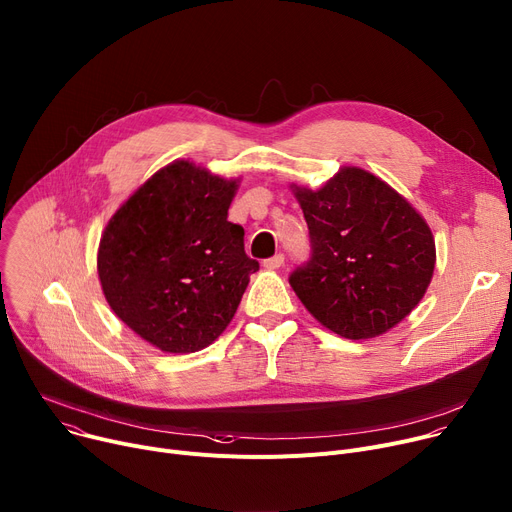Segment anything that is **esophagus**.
<instances>
[{
    "label": "esophagus",
    "mask_w": 512,
    "mask_h": 512,
    "mask_svg": "<svg viewBox=\"0 0 512 512\" xmlns=\"http://www.w3.org/2000/svg\"><path fill=\"white\" fill-rule=\"evenodd\" d=\"M262 264H264V268H268V270L281 268V266L285 264V256H283V254H274L272 258H266Z\"/></svg>",
    "instance_id": "obj_1"
}]
</instances>
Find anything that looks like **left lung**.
Wrapping results in <instances>:
<instances>
[{
  "instance_id": "obj_1",
  "label": "left lung",
  "mask_w": 512,
  "mask_h": 512,
  "mask_svg": "<svg viewBox=\"0 0 512 512\" xmlns=\"http://www.w3.org/2000/svg\"><path fill=\"white\" fill-rule=\"evenodd\" d=\"M311 256L289 283L307 311L342 338H375L420 303L435 240L420 213L381 178L342 168L320 190L295 186Z\"/></svg>"
}]
</instances>
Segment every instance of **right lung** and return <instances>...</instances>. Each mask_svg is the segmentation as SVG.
<instances>
[{
  "mask_svg": "<svg viewBox=\"0 0 512 512\" xmlns=\"http://www.w3.org/2000/svg\"><path fill=\"white\" fill-rule=\"evenodd\" d=\"M238 180L178 160L108 221L98 277L112 311L164 352H196L231 322L250 274L244 227L227 221Z\"/></svg>",
  "mask_w": 512,
  "mask_h": 512,
  "instance_id": "add662e5",
  "label": "right lung"
}]
</instances>
